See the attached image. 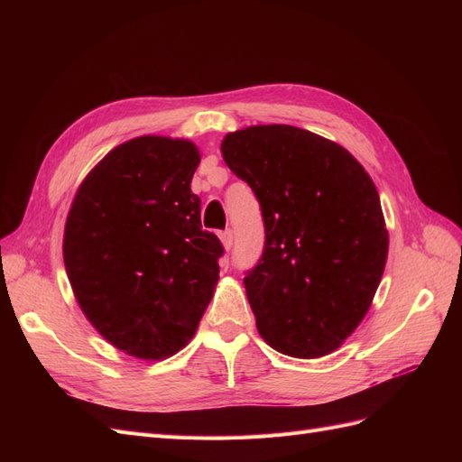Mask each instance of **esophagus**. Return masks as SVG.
Returning <instances> with one entry per match:
<instances>
[{"label": "esophagus", "instance_id": "34e87169", "mask_svg": "<svg viewBox=\"0 0 462 462\" xmlns=\"http://www.w3.org/2000/svg\"><path fill=\"white\" fill-rule=\"evenodd\" d=\"M219 239L223 243V246H226V250H229L233 246V231L231 229H226L219 233Z\"/></svg>", "mask_w": 462, "mask_h": 462}]
</instances>
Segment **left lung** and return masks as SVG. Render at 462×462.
Listing matches in <instances>:
<instances>
[{
	"label": "left lung",
	"mask_w": 462,
	"mask_h": 462,
	"mask_svg": "<svg viewBox=\"0 0 462 462\" xmlns=\"http://www.w3.org/2000/svg\"><path fill=\"white\" fill-rule=\"evenodd\" d=\"M260 202L263 253L245 287L256 328L295 358L333 353L366 316L389 236L380 197L351 153L291 125H256L221 143Z\"/></svg>",
	"instance_id": "left-lung-1"
}]
</instances>
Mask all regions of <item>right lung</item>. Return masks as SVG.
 Returning <instances> with one entry per match:
<instances>
[{"label": "right lung", "mask_w": 462, "mask_h": 462, "mask_svg": "<svg viewBox=\"0 0 462 462\" xmlns=\"http://www.w3.org/2000/svg\"><path fill=\"white\" fill-rule=\"evenodd\" d=\"M190 141L138 136L111 150L69 209L63 260L102 337L158 360L183 348L214 297L223 246L202 229Z\"/></svg>", "instance_id": "add662e5"}]
</instances>
